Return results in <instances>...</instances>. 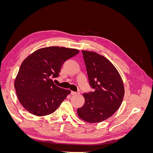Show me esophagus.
<instances>
[{
	"mask_svg": "<svg viewBox=\"0 0 153 153\" xmlns=\"http://www.w3.org/2000/svg\"><path fill=\"white\" fill-rule=\"evenodd\" d=\"M71 95H75V94H77V92H74V91H71Z\"/></svg>",
	"mask_w": 153,
	"mask_h": 153,
	"instance_id": "34e87169",
	"label": "esophagus"
}]
</instances>
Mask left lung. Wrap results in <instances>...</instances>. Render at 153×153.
<instances>
[{
    "label": "left lung",
    "instance_id": "8db88e82",
    "mask_svg": "<svg viewBox=\"0 0 153 153\" xmlns=\"http://www.w3.org/2000/svg\"><path fill=\"white\" fill-rule=\"evenodd\" d=\"M89 85L93 92L84 93L85 103L77 114L84 121H103L116 112L124 95L122 78L117 69L106 57L94 52L82 50Z\"/></svg>",
    "mask_w": 153,
    "mask_h": 153
}]
</instances>
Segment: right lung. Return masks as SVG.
I'll list each match as a JSON object with an SVG mask.
<instances>
[{
    "mask_svg": "<svg viewBox=\"0 0 153 153\" xmlns=\"http://www.w3.org/2000/svg\"><path fill=\"white\" fill-rule=\"evenodd\" d=\"M79 50L65 47L40 48L22 63L15 81L20 103L32 114L44 116L52 114L71 91L57 86L52 78L58 77L62 64Z\"/></svg>",
    "mask_w": 153,
    "mask_h": 153,
    "instance_id": "right-lung-1",
    "label": "right lung"
}]
</instances>
